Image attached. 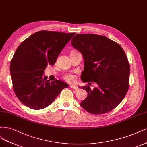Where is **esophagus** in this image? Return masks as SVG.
I'll use <instances>...</instances> for the list:
<instances>
[{"instance_id":"esophagus-1","label":"esophagus","mask_w":147,"mask_h":147,"mask_svg":"<svg viewBox=\"0 0 147 147\" xmlns=\"http://www.w3.org/2000/svg\"><path fill=\"white\" fill-rule=\"evenodd\" d=\"M70 87L73 89H74V90H79V88L77 86H74V85H71Z\"/></svg>"}]
</instances>
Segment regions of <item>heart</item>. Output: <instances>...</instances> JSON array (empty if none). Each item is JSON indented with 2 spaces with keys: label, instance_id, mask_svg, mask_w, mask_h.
<instances>
[{
  "label": "heart",
  "instance_id": "b5f03b06",
  "mask_svg": "<svg viewBox=\"0 0 147 147\" xmlns=\"http://www.w3.org/2000/svg\"><path fill=\"white\" fill-rule=\"evenodd\" d=\"M63 78L66 80V81H67L68 82H73V80L75 79V76L72 74H68L65 75L63 77Z\"/></svg>",
  "mask_w": 147,
  "mask_h": 147
}]
</instances>
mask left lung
I'll return each mask as SVG.
<instances>
[{"label": "left lung", "mask_w": 147, "mask_h": 147, "mask_svg": "<svg viewBox=\"0 0 147 147\" xmlns=\"http://www.w3.org/2000/svg\"><path fill=\"white\" fill-rule=\"evenodd\" d=\"M74 48L84 59L81 80L93 82L98 87H81L88 96L80 106L92 114H104L122 101L129 89L130 67L121 46L106 36L96 34H77L71 40ZM90 86L91 83H88Z\"/></svg>", "instance_id": "8db88e82"}]
</instances>
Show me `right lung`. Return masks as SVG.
<instances>
[{"label": "right lung", "mask_w": 147, "mask_h": 147, "mask_svg": "<svg viewBox=\"0 0 147 147\" xmlns=\"http://www.w3.org/2000/svg\"><path fill=\"white\" fill-rule=\"evenodd\" d=\"M75 33L41 30L31 35L18 47L10 63L13 88L22 104L42 109L53 102L68 84L49 82L43 76L48 65L55 64L61 51Z\"/></svg>", "instance_id": "obj_1"}]
</instances>
